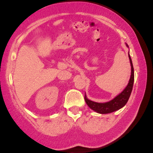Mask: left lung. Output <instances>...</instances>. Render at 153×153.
I'll return each instance as SVG.
<instances>
[{
    "label": "left lung",
    "mask_w": 153,
    "mask_h": 153,
    "mask_svg": "<svg viewBox=\"0 0 153 153\" xmlns=\"http://www.w3.org/2000/svg\"><path fill=\"white\" fill-rule=\"evenodd\" d=\"M126 45L127 47L129 48L128 44L126 43ZM128 56L131 65V76L130 79L129 80V83L127 85V86L125 88V89L120 94H119L117 97H115L113 99L110 100V101L102 103L92 101V100H89L87 98L86 94H85V101H86V104L91 109L100 114H107L120 109V108L123 107L126 105L127 102L128 101L129 97H130L131 92L132 91L134 81V67L129 53L128 54Z\"/></svg>",
    "instance_id": "left-lung-1"
}]
</instances>
